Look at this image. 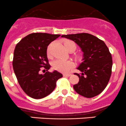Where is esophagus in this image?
<instances>
[{
	"instance_id": "34e87169",
	"label": "esophagus",
	"mask_w": 126,
	"mask_h": 126,
	"mask_svg": "<svg viewBox=\"0 0 126 126\" xmlns=\"http://www.w3.org/2000/svg\"><path fill=\"white\" fill-rule=\"evenodd\" d=\"M71 75H71L70 73H63V77H70V76Z\"/></svg>"
}]
</instances>
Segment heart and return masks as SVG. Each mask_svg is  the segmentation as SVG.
<instances>
[{"instance_id": "b5f03b06", "label": "heart", "mask_w": 126, "mask_h": 126, "mask_svg": "<svg viewBox=\"0 0 126 126\" xmlns=\"http://www.w3.org/2000/svg\"><path fill=\"white\" fill-rule=\"evenodd\" d=\"M63 45L65 48L68 51L73 50L75 51V49L77 48L76 44L75 42H73L72 40H65L63 42ZM47 54L48 56H51V50L50 47L47 49ZM53 67L54 69L59 71V72H63V73H67L69 72L72 68L74 67V63L71 61H63L62 59H58L54 61L53 63Z\"/></svg>"}]
</instances>
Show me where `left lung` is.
<instances>
[{"mask_svg": "<svg viewBox=\"0 0 126 126\" xmlns=\"http://www.w3.org/2000/svg\"><path fill=\"white\" fill-rule=\"evenodd\" d=\"M62 37L74 41L83 52V61L78 67L81 74L78 84L73 85L79 95L92 98L105 89L111 75V54L104 42L88 33L63 35Z\"/></svg>", "mask_w": 126, "mask_h": 126, "instance_id": "obj_1", "label": "left lung"}]
</instances>
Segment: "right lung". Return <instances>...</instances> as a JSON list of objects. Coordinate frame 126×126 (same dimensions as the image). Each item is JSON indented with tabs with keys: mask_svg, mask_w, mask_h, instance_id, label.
Masks as SVG:
<instances>
[{
	"mask_svg": "<svg viewBox=\"0 0 126 126\" xmlns=\"http://www.w3.org/2000/svg\"><path fill=\"white\" fill-rule=\"evenodd\" d=\"M61 35L32 33L17 43L14 51L13 68L21 88L35 99H42L52 93L63 75L50 68L47 58V47ZM47 70L45 74L41 71Z\"/></svg>",
	"mask_w": 126,
	"mask_h": 126,
	"instance_id": "obj_1",
	"label": "right lung"
}]
</instances>
